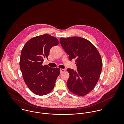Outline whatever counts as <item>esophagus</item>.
Listing matches in <instances>:
<instances>
[{
	"instance_id": "1",
	"label": "esophagus",
	"mask_w": 124,
	"mask_h": 124,
	"mask_svg": "<svg viewBox=\"0 0 124 124\" xmlns=\"http://www.w3.org/2000/svg\"><path fill=\"white\" fill-rule=\"evenodd\" d=\"M66 71V70L64 69H60L61 73H62V72H64V71Z\"/></svg>"
}]
</instances>
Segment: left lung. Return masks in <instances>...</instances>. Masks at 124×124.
Instances as JSON below:
<instances>
[{
	"label": "left lung",
	"mask_w": 124,
	"mask_h": 124,
	"mask_svg": "<svg viewBox=\"0 0 124 124\" xmlns=\"http://www.w3.org/2000/svg\"><path fill=\"white\" fill-rule=\"evenodd\" d=\"M60 40L70 60L76 59L77 70H67L70 74L67 87L75 95L85 96L93 89L99 79L102 68L101 55L96 48L83 38H61Z\"/></svg>",
	"instance_id": "obj_1"
}]
</instances>
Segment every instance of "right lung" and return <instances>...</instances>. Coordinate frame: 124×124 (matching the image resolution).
Wrapping results in <instances>:
<instances>
[{
  "instance_id": "1",
  "label": "right lung",
  "mask_w": 124,
  "mask_h": 124,
  "mask_svg": "<svg viewBox=\"0 0 124 124\" xmlns=\"http://www.w3.org/2000/svg\"><path fill=\"white\" fill-rule=\"evenodd\" d=\"M59 43L55 37L44 34L30 39L22 49L20 69L25 84L36 95L47 94L54 88L60 70L42 63L44 58H48L51 48Z\"/></svg>"
}]
</instances>
